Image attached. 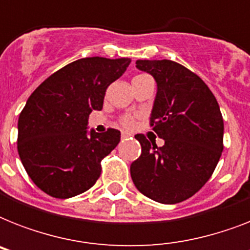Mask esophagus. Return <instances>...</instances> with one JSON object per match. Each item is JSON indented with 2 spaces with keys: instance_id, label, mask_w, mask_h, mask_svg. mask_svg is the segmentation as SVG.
<instances>
[{
  "instance_id": "1",
  "label": "esophagus",
  "mask_w": 250,
  "mask_h": 250,
  "mask_svg": "<svg viewBox=\"0 0 250 250\" xmlns=\"http://www.w3.org/2000/svg\"><path fill=\"white\" fill-rule=\"evenodd\" d=\"M121 136H122V139L125 140V139H127V137L132 136V133H131V132H127V131H123V132H122Z\"/></svg>"
}]
</instances>
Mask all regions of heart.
<instances>
[{
  "label": "heart",
  "instance_id": "b5f03b06",
  "mask_svg": "<svg viewBox=\"0 0 250 250\" xmlns=\"http://www.w3.org/2000/svg\"><path fill=\"white\" fill-rule=\"evenodd\" d=\"M119 122H121V125H123L125 128H132L136 121H135V118H133L132 115H123V117H121Z\"/></svg>",
  "mask_w": 250,
  "mask_h": 250
}]
</instances>
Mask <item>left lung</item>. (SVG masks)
<instances>
[{"mask_svg": "<svg viewBox=\"0 0 250 250\" xmlns=\"http://www.w3.org/2000/svg\"><path fill=\"white\" fill-rule=\"evenodd\" d=\"M157 82L150 127L164 146L137 133L141 156L131 165L133 184L161 204L192 197L213 175L223 150V118L204 80L174 61H136Z\"/></svg>", "mask_w": 250, "mask_h": 250, "instance_id": "1", "label": "left lung"}]
</instances>
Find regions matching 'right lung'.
<instances>
[{
	"label": "right lung",
	"mask_w": 250,
	"mask_h": 250,
	"mask_svg": "<svg viewBox=\"0 0 250 250\" xmlns=\"http://www.w3.org/2000/svg\"><path fill=\"white\" fill-rule=\"evenodd\" d=\"M129 58L88 57L45 79L18 121V153L32 182L49 196L70 198L94 186L101 161L121 141L118 129L88 133V118L101 110L105 92Z\"/></svg>",
	"instance_id": "1"
}]
</instances>
